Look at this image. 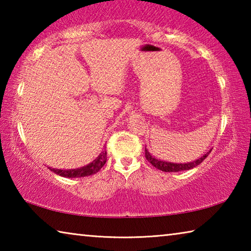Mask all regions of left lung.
Listing matches in <instances>:
<instances>
[{"label":"left lung","mask_w":251,"mask_h":251,"mask_svg":"<svg viewBox=\"0 0 251 251\" xmlns=\"http://www.w3.org/2000/svg\"><path fill=\"white\" fill-rule=\"evenodd\" d=\"M210 152V151H209ZM209 152H206L205 155L201 158H198L196 160L189 161V163H171V161H166V160H160L157 159L155 157H152L150 151L146 150L145 147V157L146 159L150 161V163L154 166L155 168L159 169L161 172H166V173H177V172H184V171H189V169H193L194 167L198 166L199 164H201L203 159L206 158Z\"/></svg>","instance_id":"1"}]
</instances>
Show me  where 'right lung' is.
<instances>
[{
  "label": "right lung",
  "mask_w": 251,
  "mask_h": 251,
  "mask_svg": "<svg viewBox=\"0 0 251 251\" xmlns=\"http://www.w3.org/2000/svg\"><path fill=\"white\" fill-rule=\"evenodd\" d=\"M107 152L106 151H101L99 155V157L90 163L86 166L76 168V169H56V168H50V171L54 172L57 175L62 177H67V178H78V177H85V176H91L94 175L97 172L100 171V168L104 166L106 163V159H107Z\"/></svg>",
  "instance_id": "obj_1"
}]
</instances>
